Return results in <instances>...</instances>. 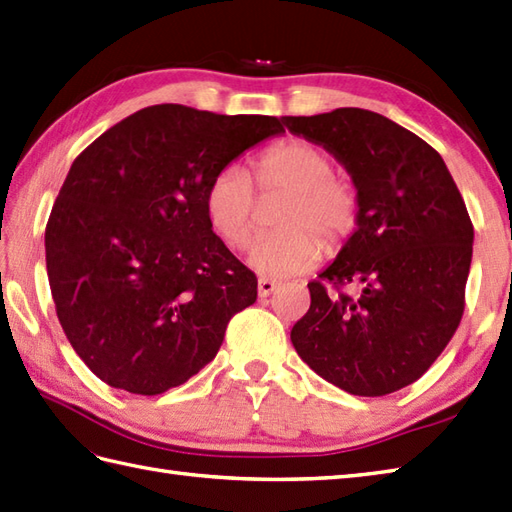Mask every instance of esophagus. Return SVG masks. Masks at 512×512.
<instances>
[{
	"instance_id": "1",
	"label": "esophagus",
	"mask_w": 512,
	"mask_h": 512,
	"mask_svg": "<svg viewBox=\"0 0 512 512\" xmlns=\"http://www.w3.org/2000/svg\"><path fill=\"white\" fill-rule=\"evenodd\" d=\"M277 290V283L272 281V279H259V283H257V292H259V296L261 299H266V296H270L272 292Z\"/></svg>"
}]
</instances>
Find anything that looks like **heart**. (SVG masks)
I'll return each mask as SVG.
<instances>
[{
  "mask_svg": "<svg viewBox=\"0 0 512 512\" xmlns=\"http://www.w3.org/2000/svg\"><path fill=\"white\" fill-rule=\"evenodd\" d=\"M255 181L261 192L288 194L272 231L251 246L248 266L259 275L283 279L314 268L325 255V242L338 244L358 220V194L334 176V161L310 141H283L259 154ZM205 213L213 233L231 248H244L257 224L253 176L237 163L213 174L205 192Z\"/></svg>",
  "mask_w": 512,
  "mask_h": 512,
  "instance_id": "heart-1",
  "label": "heart"
}]
</instances>
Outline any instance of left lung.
<instances>
[{"instance_id":"left-lung-1","label":"left lung","mask_w":512,"mask_h":512,"mask_svg":"<svg viewBox=\"0 0 512 512\" xmlns=\"http://www.w3.org/2000/svg\"><path fill=\"white\" fill-rule=\"evenodd\" d=\"M283 122L334 154L358 194L355 231L320 272L358 294L307 283L312 305L290 340L329 384L390 395L417 382L460 325L473 253L465 200L441 154L384 115L336 109Z\"/></svg>"}]
</instances>
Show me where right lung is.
I'll return each instance as SVG.
<instances>
[{
  "label": "right lung",
  "mask_w": 512,
  "mask_h": 512,
  "mask_svg": "<svg viewBox=\"0 0 512 512\" xmlns=\"http://www.w3.org/2000/svg\"><path fill=\"white\" fill-rule=\"evenodd\" d=\"M277 117L157 104L71 163L45 229L47 279L71 347L93 375L161 395L205 368L257 279L213 233L207 185Z\"/></svg>",
  "instance_id": "right-lung-1"
}]
</instances>
